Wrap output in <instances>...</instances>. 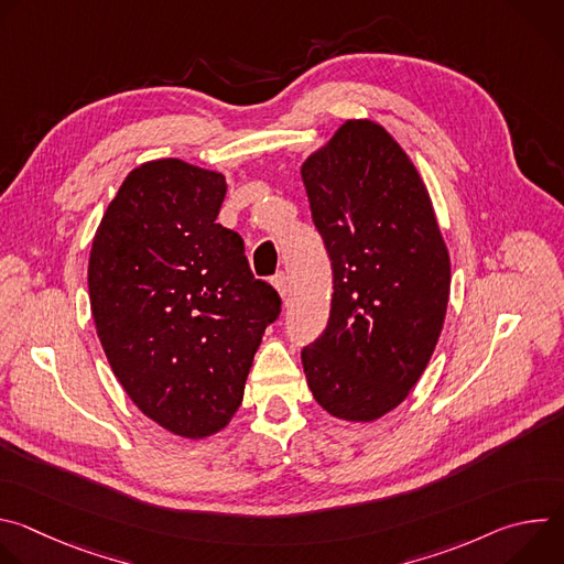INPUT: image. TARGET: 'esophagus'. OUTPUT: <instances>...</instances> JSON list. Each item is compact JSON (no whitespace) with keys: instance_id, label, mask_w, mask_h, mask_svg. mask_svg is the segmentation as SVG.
Returning a JSON list of instances; mask_svg holds the SVG:
<instances>
[{"instance_id":"obj_1","label":"esophagus","mask_w":564,"mask_h":564,"mask_svg":"<svg viewBox=\"0 0 564 564\" xmlns=\"http://www.w3.org/2000/svg\"><path fill=\"white\" fill-rule=\"evenodd\" d=\"M272 285L276 288V292H279V296L283 299V301H288V296H290V285H288V276L281 272V274H276L274 279H272Z\"/></svg>"}]
</instances>
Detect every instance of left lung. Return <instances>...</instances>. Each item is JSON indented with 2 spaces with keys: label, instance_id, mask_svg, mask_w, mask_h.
I'll return each instance as SVG.
<instances>
[{
  "label": "left lung",
  "instance_id": "obj_1",
  "mask_svg": "<svg viewBox=\"0 0 564 564\" xmlns=\"http://www.w3.org/2000/svg\"><path fill=\"white\" fill-rule=\"evenodd\" d=\"M301 178L333 261L328 326L301 361L316 404L377 422L409 397L444 328L451 257L411 155L375 120L350 118Z\"/></svg>",
  "mask_w": 564,
  "mask_h": 564
}]
</instances>
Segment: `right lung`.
<instances>
[{"instance_id":"obj_1","label":"right lung","mask_w":564,"mask_h":564,"mask_svg":"<svg viewBox=\"0 0 564 564\" xmlns=\"http://www.w3.org/2000/svg\"><path fill=\"white\" fill-rule=\"evenodd\" d=\"M220 172L158 158L127 174L96 229L89 299L109 366L133 404L185 440L223 431L281 299L216 223Z\"/></svg>"}]
</instances>
